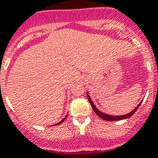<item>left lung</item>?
I'll list each match as a JSON object with an SVG mask.
<instances>
[{
    "label": "left lung",
    "mask_w": 158,
    "mask_h": 158,
    "mask_svg": "<svg viewBox=\"0 0 158 158\" xmlns=\"http://www.w3.org/2000/svg\"><path fill=\"white\" fill-rule=\"evenodd\" d=\"M87 96H88V99H89V103H90V104H91L92 107H93V111H95V113H96V115H98L99 117H100V118H103V119H104V120H106V121H116V120H121V119H124V118H130V117L132 116V115L135 114V112L137 111V109L139 108V107L140 106V104H142V102H141L140 104L137 106V107H135L133 111H131V112L128 113V114H126V115H116V116H115V115H107V114H105V113H103V112H101V111H99V110L96 107V106L94 105V104L93 103L91 98H90V96H89V95L88 94V93H87Z\"/></svg>",
    "instance_id": "left-lung-1"
}]
</instances>
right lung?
<instances>
[{
	"label": "right lung",
	"instance_id": "obj_1",
	"mask_svg": "<svg viewBox=\"0 0 158 158\" xmlns=\"http://www.w3.org/2000/svg\"><path fill=\"white\" fill-rule=\"evenodd\" d=\"M66 117H67V115H66V116H65V118H63V119H62V120H61V121H60V122H59V123H56V124H55V125H59V124H61V123H63V121H64V120H65V118H66Z\"/></svg>",
	"mask_w": 158,
	"mask_h": 158
}]
</instances>
